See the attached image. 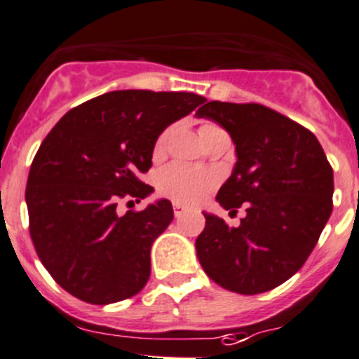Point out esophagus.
Listing matches in <instances>:
<instances>
[{"label": "esophagus", "mask_w": 359, "mask_h": 359, "mask_svg": "<svg viewBox=\"0 0 359 359\" xmlns=\"http://www.w3.org/2000/svg\"><path fill=\"white\" fill-rule=\"evenodd\" d=\"M172 210H174V217H176V218H180L182 215H185L187 211H189L185 206H182V204H174Z\"/></svg>", "instance_id": "34e87169"}]
</instances>
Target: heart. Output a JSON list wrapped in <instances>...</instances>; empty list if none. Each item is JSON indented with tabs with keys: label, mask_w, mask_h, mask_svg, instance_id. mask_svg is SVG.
Here are the masks:
<instances>
[{
	"label": "heart",
	"mask_w": 359,
	"mask_h": 359,
	"mask_svg": "<svg viewBox=\"0 0 359 359\" xmlns=\"http://www.w3.org/2000/svg\"><path fill=\"white\" fill-rule=\"evenodd\" d=\"M211 128H218V126L206 123V125L201 126V134L211 130ZM169 132L170 130L167 128L158 135L155 142V153L163 151L167 139H169ZM213 174L208 172V170L185 165V163H170V165L163 167L156 174V189H158V192L180 204L199 203L213 189Z\"/></svg>",
	"instance_id": "1"
}]
</instances>
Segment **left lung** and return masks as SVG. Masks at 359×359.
Listing matches in <instances>:
<instances>
[{"label": "left lung", "mask_w": 359, "mask_h": 359, "mask_svg": "<svg viewBox=\"0 0 359 359\" xmlns=\"http://www.w3.org/2000/svg\"><path fill=\"white\" fill-rule=\"evenodd\" d=\"M196 116L220 125L234 142L236 163L218 204L229 213L247 206L238 227L203 211L197 259L227 291H271L316 247L333 210V169L312 132L264 105L208 102Z\"/></svg>", "instance_id": "8db88e82"}]
</instances>
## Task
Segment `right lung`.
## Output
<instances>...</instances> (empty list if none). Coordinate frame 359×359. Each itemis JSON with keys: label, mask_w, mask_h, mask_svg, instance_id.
Segmentation results:
<instances>
[{"label": "right lung", "mask_w": 359, "mask_h": 359, "mask_svg": "<svg viewBox=\"0 0 359 359\" xmlns=\"http://www.w3.org/2000/svg\"><path fill=\"white\" fill-rule=\"evenodd\" d=\"M204 100L111 91L68 111L47 134L29 169L26 204L36 254L65 291L109 305L144 287L151 245L172 220V204L158 199L118 215V201L151 196L139 174L151 167L156 139Z\"/></svg>", "instance_id": "right-lung-1"}]
</instances>
